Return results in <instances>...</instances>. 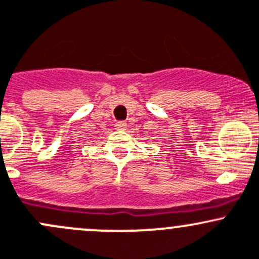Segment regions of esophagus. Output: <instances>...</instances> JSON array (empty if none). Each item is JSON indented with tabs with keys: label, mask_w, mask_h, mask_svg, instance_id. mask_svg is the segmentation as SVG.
Listing matches in <instances>:
<instances>
[{
	"label": "esophagus",
	"mask_w": 259,
	"mask_h": 259,
	"mask_svg": "<svg viewBox=\"0 0 259 259\" xmlns=\"http://www.w3.org/2000/svg\"><path fill=\"white\" fill-rule=\"evenodd\" d=\"M114 127H116V130H126L127 128V123L123 121H119L117 122L116 124H114Z\"/></svg>",
	"instance_id": "34e87169"
}]
</instances>
